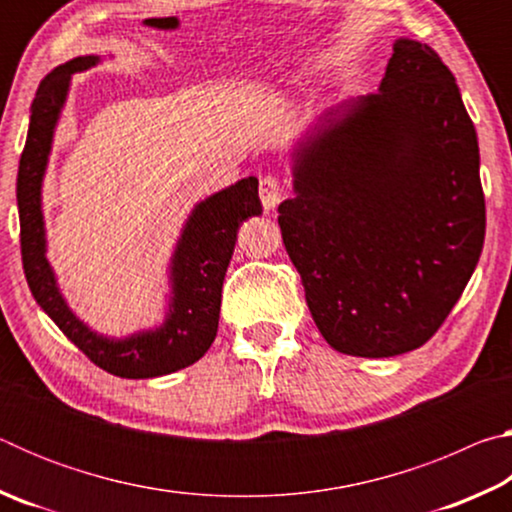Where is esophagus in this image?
Instances as JSON below:
<instances>
[{
  "label": "esophagus",
  "mask_w": 512,
  "mask_h": 512,
  "mask_svg": "<svg viewBox=\"0 0 512 512\" xmlns=\"http://www.w3.org/2000/svg\"><path fill=\"white\" fill-rule=\"evenodd\" d=\"M259 196H262L264 212H273L282 196L280 180H277L275 176H262V180H259Z\"/></svg>",
  "instance_id": "esophagus-1"
}]
</instances>
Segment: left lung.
Masks as SVG:
<instances>
[{
  "mask_svg": "<svg viewBox=\"0 0 512 512\" xmlns=\"http://www.w3.org/2000/svg\"><path fill=\"white\" fill-rule=\"evenodd\" d=\"M293 189L277 223L323 339L370 359L427 343L485 237L479 142L436 51L397 40L379 92L329 108L293 151Z\"/></svg>",
  "mask_w": 512,
  "mask_h": 512,
  "instance_id": "1",
  "label": "left lung"
}]
</instances>
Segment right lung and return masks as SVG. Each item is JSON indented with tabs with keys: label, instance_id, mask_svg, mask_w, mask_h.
I'll list each match as a JSON object with an SVG mask.
<instances>
[{
	"label": "right lung",
	"instance_id": "add662e5",
	"mask_svg": "<svg viewBox=\"0 0 512 512\" xmlns=\"http://www.w3.org/2000/svg\"><path fill=\"white\" fill-rule=\"evenodd\" d=\"M97 63L99 56H79L56 67L40 83L31 103L29 135L17 169L22 266L38 305L94 366L124 379L160 377L192 366L214 343L223 277L235 253L239 225L248 216L262 214L259 183L255 176L244 178L194 207L171 259V302L162 327L128 339H108L92 332L72 314L56 287L54 271L45 257L40 194L72 74Z\"/></svg>",
	"mask_w": 512,
	"mask_h": 512
}]
</instances>
